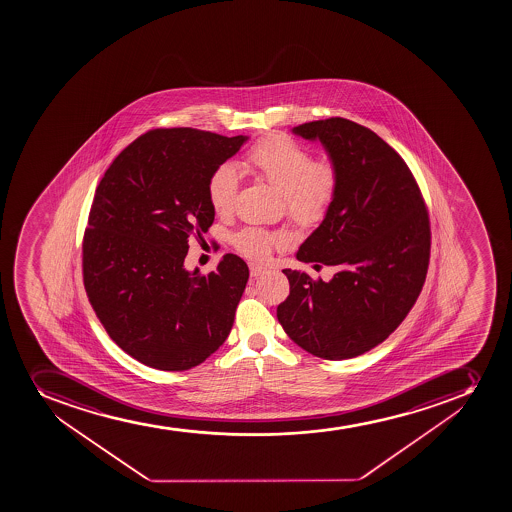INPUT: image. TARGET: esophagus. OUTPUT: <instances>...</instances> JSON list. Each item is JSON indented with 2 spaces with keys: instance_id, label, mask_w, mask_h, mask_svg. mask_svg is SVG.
Instances as JSON below:
<instances>
[{
  "instance_id": "esophagus-1",
  "label": "esophagus",
  "mask_w": 512,
  "mask_h": 512,
  "mask_svg": "<svg viewBox=\"0 0 512 512\" xmlns=\"http://www.w3.org/2000/svg\"><path fill=\"white\" fill-rule=\"evenodd\" d=\"M262 274H265V267L259 264H250V277H259Z\"/></svg>"
}]
</instances>
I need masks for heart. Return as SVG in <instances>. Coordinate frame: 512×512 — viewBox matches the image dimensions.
<instances>
[{
    "label": "heart",
    "mask_w": 512,
    "mask_h": 512,
    "mask_svg": "<svg viewBox=\"0 0 512 512\" xmlns=\"http://www.w3.org/2000/svg\"><path fill=\"white\" fill-rule=\"evenodd\" d=\"M248 172L284 195L285 213L300 230L319 227L327 217L339 190V167L332 160H315L310 150L285 135H269L255 143L243 160ZM208 200L213 212H232L240 192V175L230 163H222L208 178ZM238 252L265 259L272 248L284 243L280 233L245 227L233 235Z\"/></svg>",
    "instance_id": "heart-1"
}]
</instances>
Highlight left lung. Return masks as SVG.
<instances>
[{"instance_id": "left-lung-1", "label": "left lung", "mask_w": 512, "mask_h": 512, "mask_svg": "<svg viewBox=\"0 0 512 512\" xmlns=\"http://www.w3.org/2000/svg\"><path fill=\"white\" fill-rule=\"evenodd\" d=\"M294 133L320 140L339 167L337 197L297 252L335 275L324 282L285 269L290 294L277 319L309 354L352 359L384 342L414 307L431 257L429 212L404 158L369 128L332 117Z\"/></svg>"}]
</instances>
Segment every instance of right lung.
I'll use <instances>...</instances> for the list:
<instances>
[{
  "label": "right lung",
  "mask_w": 512,
  "mask_h": 512,
  "mask_svg": "<svg viewBox=\"0 0 512 512\" xmlns=\"http://www.w3.org/2000/svg\"><path fill=\"white\" fill-rule=\"evenodd\" d=\"M247 137L155 128L133 140L98 183L83 235V284L113 342L158 370L202 364L225 342L248 267L227 253L202 275L183 267L188 238L215 218L213 170Z\"/></svg>",
  "instance_id": "add662e5"
}]
</instances>
